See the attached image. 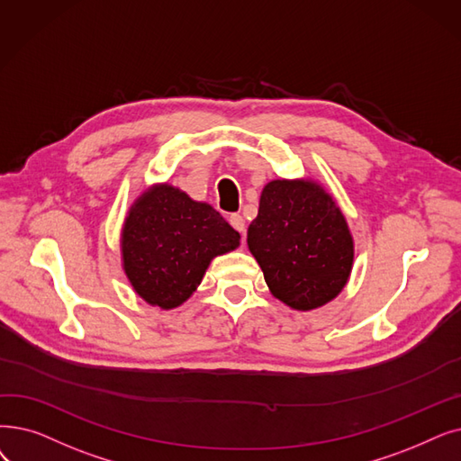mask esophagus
<instances>
[{
  "label": "esophagus",
  "mask_w": 461,
  "mask_h": 461,
  "mask_svg": "<svg viewBox=\"0 0 461 461\" xmlns=\"http://www.w3.org/2000/svg\"><path fill=\"white\" fill-rule=\"evenodd\" d=\"M230 224H231V228H233L235 231L245 235L247 226H245V218H243L241 214H231V216H230Z\"/></svg>",
  "instance_id": "obj_1"
}]
</instances>
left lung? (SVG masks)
<instances>
[{"label":"left lung","mask_w":461,"mask_h":461,"mask_svg":"<svg viewBox=\"0 0 461 461\" xmlns=\"http://www.w3.org/2000/svg\"><path fill=\"white\" fill-rule=\"evenodd\" d=\"M247 243L271 294L297 311L331 302L345 288L354 262L341 209L311 181L269 183Z\"/></svg>","instance_id":"left-lung-1"}]
</instances>
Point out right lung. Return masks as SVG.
Wrapping results in <instances>:
<instances>
[{"mask_svg": "<svg viewBox=\"0 0 461 461\" xmlns=\"http://www.w3.org/2000/svg\"><path fill=\"white\" fill-rule=\"evenodd\" d=\"M239 247V233L218 211L169 185L133 203L122 230L124 271L147 303L175 309L194 294L218 254Z\"/></svg>", "mask_w": 461, "mask_h": 461, "instance_id": "obj_1", "label": "right lung"}]
</instances>
